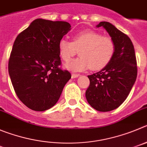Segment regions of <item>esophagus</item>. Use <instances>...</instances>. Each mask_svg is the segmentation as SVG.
<instances>
[{
    "label": "esophagus",
    "mask_w": 147,
    "mask_h": 147,
    "mask_svg": "<svg viewBox=\"0 0 147 147\" xmlns=\"http://www.w3.org/2000/svg\"><path fill=\"white\" fill-rule=\"evenodd\" d=\"M80 76L79 74H72V78H76Z\"/></svg>",
    "instance_id": "obj_1"
}]
</instances>
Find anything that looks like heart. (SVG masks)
I'll use <instances>...</instances> for the list:
<instances>
[{"label":"heart","instance_id":"1","mask_svg":"<svg viewBox=\"0 0 147 147\" xmlns=\"http://www.w3.org/2000/svg\"><path fill=\"white\" fill-rule=\"evenodd\" d=\"M59 51L61 59L65 61L71 59L79 51L80 57L65 64L67 69L81 72L90 67L93 70H99L112 60L115 44L109 37L86 30L75 34L72 42L61 38L59 42Z\"/></svg>","mask_w":147,"mask_h":147}]
</instances>
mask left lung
<instances>
[{
  "label": "left lung",
  "instance_id": "left-lung-1",
  "mask_svg": "<svg viewBox=\"0 0 147 147\" xmlns=\"http://www.w3.org/2000/svg\"><path fill=\"white\" fill-rule=\"evenodd\" d=\"M115 44L110 62L101 71L88 75L89 87L86 97L89 105L99 112H109L124 102L137 77L135 50L128 36L107 22H101Z\"/></svg>",
  "mask_w": 147,
  "mask_h": 147
}]
</instances>
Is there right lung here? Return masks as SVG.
Masks as SVG:
<instances>
[{
  "instance_id": "obj_1",
  "label": "right lung",
  "mask_w": 147,
  "mask_h": 147,
  "mask_svg": "<svg viewBox=\"0 0 147 147\" xmlns=\"http://www.w3.org/2000/svg\"><path fill=\"white\" fill-rule=\"evenodd\" d=\"M71 30L67 22L37 19L18 35L9 61V73L18 98L34 111L54 106L71 78L62 70L59 42Z\"/></svg>"
}]
</instances>
